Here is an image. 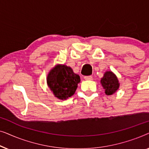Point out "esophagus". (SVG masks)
<instances>
[{
  "label": "esophagus",
  "mask_w": 149,
  "mask_h": 149,
  "mask_svg": "<svg viewBox=\"0 0 149 149\" xmlns=\"http://www.w3.org/2000/svg\"><path fill=\"white\" fill-rule=\"evenodd\" d=\"M84 79H85V80H92L93 77L91 76H85L84 77Z\"/></svg>",
  "instance_id": "esophagus-1"
}]
</instances>
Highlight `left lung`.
Wrapping results in <instances>:
<instances>
[{"label": "left lung", "instance_id": "8db88e82", "mask_svg": "<svg viewBox=\"0 0 149 149\" xmlns=\"http://www.w3.org/2000/svg\"><path fill=\"white\" fill-rule=\"evenodd\" d=\"M100 83L108 95L113 94L119 87V83L116 75L111 71H107L101 79Z\"/></svg>", "mask_w": 149, "mask_h": 149}]
</instances>
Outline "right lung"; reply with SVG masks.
<instances>
[{
	"label": "right lung",
	"instance_id": "1",
	"mask_svg": "<svg viewBox=\"0 0 149 149\" xmlns=\"http://www.w3.org/2000/svg\"><path fill=\"white\" fill-rule=\"evenodd\" d=\"M80 81V77L70 67L61 64L54 67L47 78L48 87L54 95L62 100L74 94Z\"/></svg>",
	"mask_w": 149,
	"mask_h": 149
}]
</instances>
